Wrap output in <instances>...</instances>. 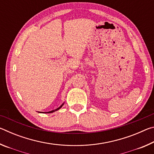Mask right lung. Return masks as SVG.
<instances>
[{
  "instance_id": "obj_1",
  "label": "right lung",
  "mask_w": 154,
  "mask_h": 154,
  "mask_svg": "<svg viewBox=\"0 0 154 154\" xmlns=\"http://www.w3.org/2000/svg\"><path fill=\"white\" fill-rule=\"evenodd\" d=\"M62 106H63V104H62V105L60 106V107H58V109H54V110H52V111H49V112H45V113H53V112H54V111H58V109H60L61 107H62Z\"/></svg>"
}]
</instances>
